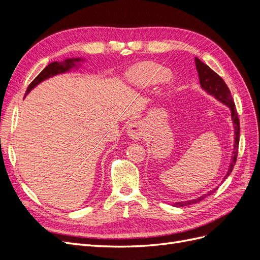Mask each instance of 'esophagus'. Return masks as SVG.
Segmentation results:
<instances>
[{
    "mask_svg": "<svg viewBox=\"0 0 260 260\" xmlns=\"http://www.w3.org/2000/svg\"><path fill=\"white\" fill-rule=\"evenodd\" d=\"M145 133V129H144V124L143 122L141 121H135L128 125L127 128V135L130 139L135 140V141H139L143 138Z\"/></svg>",
    "mask_w": 260,
    "mask_h": 260,
    "instance_id": "34e87169",
    "label": "esophagus"
}]
</instances>
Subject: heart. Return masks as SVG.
<instances>
[{
	"instance_id": "heart-1",
	"label": "heart",
	"mask_w": 260,
	"mask_h": 260,
	"mask_svg": "<svg viewBox=\"0 0 260 260\" xmlns=\"http://www.w3.org/2000/svg\"><path fill=\"white\" fill-rule=\"evenodd\" d=\"M168 76L169 70L157 64L139 65L130 72L132 82L140 88H151L164 81Z\"/></svg>"
}]
</instances>
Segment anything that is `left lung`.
<instances>
[{"label": "left lung", "mask_w": 260, "mask_h": 260, "mask_svg": "<svg viewBox=\"0 0 260 260\" xmlns=\"http://www.w3.org/2000/svg\"><path fill=\"white\" fill-rule=\"evenodd\" d=\"M195 66H196V70H198V73H199V80H200L202 90L205 91L207 94H209V95L214 96L217 101L220 102V103L223 104L224 106H226L230 109L231 120L233 122V129H234V141H233V152H232V156H231V161L229 165V168H228L226 174H225L224 178L222 179V181H224L228 177L230 176V174L233 170L234 165H235V162H237L239 141H240V120L238 117L237 109H235V104L233 102L231 92H230L229 88L226 86L222 78L219 75H217L214 70H211L206 64H204V62L201 59H199L198 57H195ZM217 188H218V186L212 188L211 191H208L207 193L199 196V198L190 200V201L177 202L174 204V206L175 207H183V206L192 205V204L200 203L201 201L207 198L208 195L216 192Z\"/></svg>", "instance_id": "obj_1"}]
</instances>
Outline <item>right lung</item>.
Segmentation results:
<instances>
[{"label":"right lung","mask_w":260,"mask_h":260,"mask_svg":"<svg viewBox=\"0 0 260 260\" xmlns=\"http://www.w3.org/2000/svg\"><path fill=\"white\" fill-rule=\"evenodd\" d=\"M85 60L86 59L84 57H72V58H66L62 61L51 62V64L46 66L42 70V72L35 78V80L29 84L25 96H27L28 94L31 92V90H34L38 84H40L41 82L50 79V78L56 76V75L69 73L74 69L81 68L82 64Z\"/></svg>","instance_id":"right-lung-1"}]
</instances>
